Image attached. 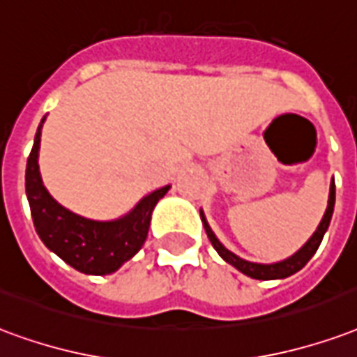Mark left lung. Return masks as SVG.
Masks as SVG:
<instances>
[{
	"label": "left lung",
	"mask_w": 357,
	"mask_h": 357,
	"mask_svg": "<svg viewBox=\"0 0 357 357\" xmlns=\"http://www.w3.org/2000/svg\"><path fill=\"white\" fill-rule=\"evenodd\" d=\"M333 208H335V179H331V185H329V200H327V208L324 218L319 221L318 229L314 231V234L310 238L306 240L301 250L289 255L287 259L276 261V263H253V261L242 259L238 257L236 253H232L231 250H227L225 245L219 242V238L215 236V232L212 231V227L208 225L206 221L204 212L200 210V219H202V225H204V231L208 234V238L212 242V245L215 248V252L219 253V257L223 261H227L229 265H232L236 271H240L245 276L255 280H282L291 276V274L299 273L301 268L312 259V255L316 253V250L321 244V238L326 234L327 227L331 223V215H333Z\"/></svg>",
	"instance_id": "obj_1"
}]
</instances>
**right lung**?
<instances>
[{
    "instance_id": "1",
    "label": "right lung",
    "mask_w": 357,
    "mask_h": 357,
    "mask_svg": "<svg viewBox=\"0 0 357 357\" xmlns=\"http://www.w3.org/2000/svg\"><path fill=\"white\" fill-rule=\"evenodd\" d=\"M45 119L39 123L26 165V197L36 232L51 252L79 273L92 276L115 273L142 250L153 210L170 185L145 195L130 212L112 221H96L73 213L52 199L39 174V144Z\"/></svg>"
}]
</instances>
